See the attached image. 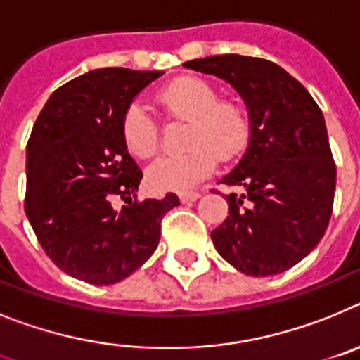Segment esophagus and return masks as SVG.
I'll list each match as a JSON object with an SVG mask.
<instances>
[{"label":"esophagus","instance_id":"1","mask_svg":"<svg viewBox=\"0 0 360 360\" xmlns=\"http://www.w3.org/2000/svg\"><path fill=\"white\" fill-rule=\"evenodd\" d=\"M201 198V193L199 192H181L179 193V201L183 202H192V201H198Z\"/></svg>","mask_w":360,"mask_h":360}]
</instances>
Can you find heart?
Returning a JSON list of instances; mask_svg holds the SVG:
<instances>
[{"label": "heart", "mask_w": 360, "mask_h": 360, "mask_svg": "<svg viewBox=\"0 0 360 360\" xmlns=\"http://www.w3.org/2000/svg\"><path fill=\"white\" fill-rule=\"evenodd\" d=\"M170 120L188 121L183 154L161 155L146 170V183L155 192H188L212 176L219 158L233 159L248 145L252 124L245 106L236 99H219L202 77L184 76L155 96ZM121 136L137 158L155 154L161 139L159 124L145 105L132 101L121 115Z\"/></svg>", "instance_id": "b5f03b06"}]
</instances>
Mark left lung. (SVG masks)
Segmentation results:
<instances>
[{
    "label": "left lung",
    "instance_id": "1",
    "mask_svg": "<svg viewBox=\"0 0 360 360\" xmlns=\"http://www.w3.org/2000/svg\"><path fill=\"white\" fill-rule=\"evenodd\" d=\"M186 68L228 81L248 106L250 145L221 183L228 215L212 232L221 257L254 277L286 271L319 245L333 212L337 168L323 112L304 86L268 59L224 54Z\"/></svg>",
    "mask_w": 360,
    "mask_h": 360
}]
</instances>
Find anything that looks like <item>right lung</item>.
Masks as SVG:
<instances>
[{
    "instance_id": "right-lung-1",
    "label": "right lung",
    "mask_w": 360,
    "mask_h": 360,
    "mask_svg": "<svg viewBox=\"0 0 360 360\" xmlns=\"http://www.w3.org/2000/svg\"><path fill=\"white\" fill-rule=\"evenodd\" d=\"M162 72L99 68L49 98L27 143L25 214L50 261L90 284H114L154 254L176 193L137 201L143 172L121 136V115ZM114 197L128 202L121 212ZM134 201L132 202L131 199Z\"/></svg>"
}]
</instances>
